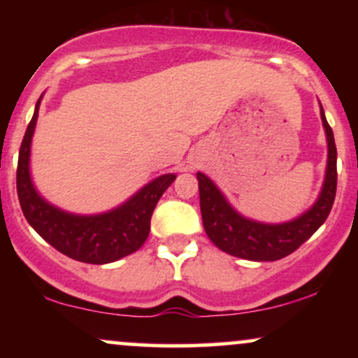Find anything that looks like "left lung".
<instances>
[{"label": "left lung", "instance_id": "obj_1", "mask_svg": "<svg viewBox=\"0 0 358 358\" xmlns=\"http://www.w3.org/2000/svg\"><path fill=\"white\" fill-rule=\"evenodd\" d=\"M322 121L328 141V166L323 190L313 207L298 219L278 225L244 219L227 203L210 178L196 173L203 227L217 248L231 256L249 261H278L294 252L322 227L330 215L336 195V146L334 131L324 117L323 108Z\"/></svg>", "mask_w": 358, "mask_h": 358}]
</instances>
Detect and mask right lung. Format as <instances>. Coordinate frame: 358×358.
<instances>
[{"label": "right lung", "mask_w": 358, "mask_h": 358, "mask_svg": "<svg viewBox=\"0 0 358 358\" xmlns=\"http://www.w3.org/2000/svg\"><path fill=\"white\" fill-rule=\"evenodd\" d=\"M40 99L20 146L16 168V192L24 219L52 248L80 262L106 264L138 250L148 239L156 203L176 176H159L124 205L101 215H72L59 210L36 193L28 170Z\"/></svg>", "instance_id": "add662e5"}]
</instances>
